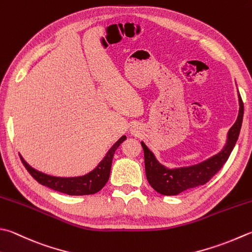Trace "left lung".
<instances>
[{
  "label": "left lung",
  "mask_w": 252,
  "mask_h": 252,
  "mask_svg": "<svg viewBox=\"0 0 252 252\" xmlns=\"http://www.w3.org/2000/svg\"><path fill=\"white\" fill-rule=\"evenodd\" d=\"M238 98L239 113L237 120L228 131L227 141L224 149L219 154L210 157L209 159L200 164L174 169L167 168L156 159L155 155L149 150L145 143L141 142L143 151H144L146 178L153 189L164 195H177L186 190L205 185L224 166L231 151L234 150L236 142L238 140L241 125H243L244 102L240 96H238Z\"/></svg>",
  "instance_id": "left-lung-1"
}]
</instances>
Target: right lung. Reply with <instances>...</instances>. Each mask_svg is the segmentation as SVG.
<instances>
[{"instance_id": "right-lung-1", "label": "right lung", "mask_w": 252, "mask_h": 252, "mask_svg": "<svg viewBox=\"0 0 252 252\" xmlns=\"http://www.w3.org/2000/svg\"><path fill=\"white\" fill-rule=\"evenodd\" d=\"M126 139V135L121 136L115 144L112 145L111 149L108 151L103 159L97 165L95 169H93L88 174L80 176V177H54L37 169L32 168L29 166L26 160L21 156L22 162L25 166V168L28 170L29 174L32 176L33 179H36L39 184L46 186L48 188L53 189L62 193L68 195H87L94 194L100 191L103 186L107 184L108 179L110 176L111 162L115 152L120 146L121 143Z\"/></svg>"}]
</instances>
